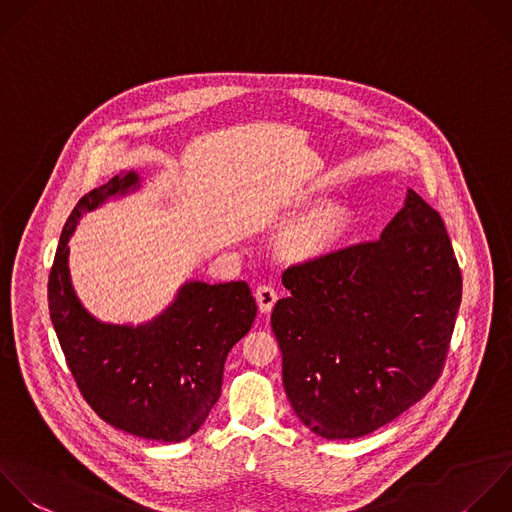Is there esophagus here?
Wrapping results in <instances>:
<instances>
[{"label":"esophagus","mask_w":512,"mask_h":512,"mask_svg":"<svg viewBox=\"0 0 512 512\" xmlns=\"http://www.w3.org/2000/svg\"><path fill=\"white\" fill-rule=\"evenodd\" d=\"M254 296H256V302H258V308H260L262 314H268L274 308L276 300H278V294H276V290L270 284H260L256 288Z\"/></svg>","instance_id":"obj_1"}]
</instances>
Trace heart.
I'll return each mask as SVG.
<instances>
[{"label": "heart", "mask_w": 512, "mask_h": 512, "mask_svg": "<svg viewBox=\"0 0 512 512\" xmlns=\"http://www.w3.org/2000/svg\"><path fill=\"white\" fill-rule=\"evenodd\" d=\"M344 224L346 214L336 206H328L292 228L284 238V248L288 254L300 258L322 254L336 242Z\"/></svg>", "instance_id": "1"}]
</instances>
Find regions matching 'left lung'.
Segmentation results:
<instances>
[{
	"mask_svg": "<svg viewBox=\"0 0 512 512\" xmlns=\"http://www.w3.org/2000/svg\"><path fill=\"white\" fill-rule=\"evenodd\" d=\"M272 310L282 380L304 426L328 440L392 422L436 384L462 296L440 214L408 190L378 240L288 266Z\"/></svg>",
	"mask_w": 512,
	"mask_h": 512,
	"instance_id": "8db88e82",
	"label": "left lung"
}]
</instances>
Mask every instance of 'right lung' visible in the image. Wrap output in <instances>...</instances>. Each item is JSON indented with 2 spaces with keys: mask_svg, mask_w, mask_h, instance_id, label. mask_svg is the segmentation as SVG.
Instances as JSON below:
<instances>
[{
  "mask_svg": "<svg viewBox=\"0 0 512 512\" xmlns=\"http://www.w3.org/2000/svg\"><path fill=\"white\" fill-rule=\"evenodd\" d=\"M138 186L136 172H122L76 204L56 250L48 304L68 368L96 414L130 434L180 442L218 402L226 356L250 330L256 300L244 280H194L152 322L120 326L96 320L72 288L68 242L86 212Z\"/></svg>",
  "mask_w": 512,
  "mask_h": 512,
  "instance_id": "1",
  "label": "right lung"
}]
</instances>
